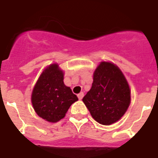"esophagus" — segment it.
Segmentation results:
<instances>
[{
	"label": "esophagus",
	"mask_w": 158,
	"mask_h": 158,
	"mask_svg": "<svg viewBox=\"0 0 158 158\" xmlns=\"http://www.w3.org/2000/svg\"><path fill=\"white\" fill-rule=\"evenodd\" d=\"M83 96H84V94H83V92H80V93L78 95V98H79V99H82L83 98Z\"/></svg>",
	"instance_id": "1"
}]
</instances>
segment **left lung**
Listing matches in <instances>:
<instances>
[{
	"instance_id": "1",
	"label": "left lung",
	"mask_w": 158,
	"mask_h": 158,
	"mask_svg": "<svg viewBox=\"0 0 158 158\" xmlns=\"http://www.w3.org/2000/svg\"><path fill=\"white\" fill-rule=\"evenodd\" d=\"M83 101L95 120L110 125L126 112L131 101L130 88L120 68L101 62L93 74V83Z\"/></svg>"
}]
</instances>
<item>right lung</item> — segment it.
I'll list each match as a JSON object with an SVG mask.
<instances>
[{
    "label": "right lung",
    "mask_w": 158,
    "mask_h": 158,
    "mask_svg": "<svg viewBox=\"0 0 158 158\" xmlns=\"http://www.w3.org/2000/svg\"><path fill=\"white\" fill-rule=\"evenodd\" d=\"M64 73L57 63L42 71L32 91L31 101L38 116L55 123L63 119L78 97L63 83Z\"/></svg>",
    "instance_id": "1"
}]
</instances>
